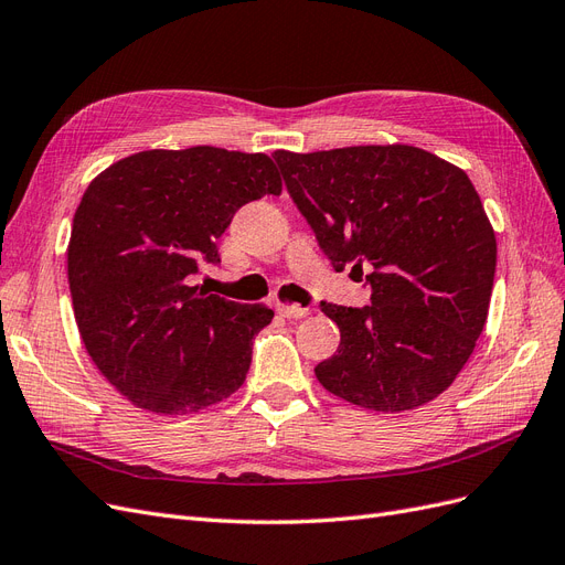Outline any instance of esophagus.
Segmentation results:
<instances>
[{
	"instance_id": "1",
	"label": "esophagus",
	"mask_w": 565,
	"mask_h": 565,
	"mask_svg": "<svg viewBox=\"0 0 565 565\" xmlns=\"http://www.w3.org/2000/svg\"><path fill=\"white\" fill-rule=\"evenodd\" d=\"M276 311H278L282 318H292V320L306 318V316L311 313L309 309H301V306H297V303H278Z\"/></svg>"
}]
</instances>
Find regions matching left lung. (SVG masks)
Masks as SVG:
<instances>
[{
  "instance_id": "left-lung-1",
  "label": "left lung",
  "mask_w": 565,
  "mask_h": 565,
  "mask_svg": "<svg viewBox=\"0 0 565 565\" xmlns=\"http://www.w3.org/2000/svg\"><path fill=\"white\" fill-rule=\"evenodd\" d=\"M273 160L334 270H365L372 289L363 309L320 303L341 341L318 363V382L374 413L440 396L483 332L498 264L469 177L401 143L276 150Z\"/></svg>"
}]
</instances>
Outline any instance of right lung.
<instances>
[{
  "mask_svg": "<svg viewBox=\"0 0 565 565\" xmlns=\"http://www.w3.org/2000/svg\"><path fill=\"white\" fill-rule=\"evenodd\" d=\"M264 152L214 146L143 150L82 195L67 245L75 320L100 374L148 413L191 415L243 386L252 339L273 320L191 285L218 264V237L243 204L280 195Z\"/></svg>",
  "mask_w": 565,
  "mask_h": 565,
  "instance_id": "add662e5",
  "label": "right lung"
}]
</instances>
